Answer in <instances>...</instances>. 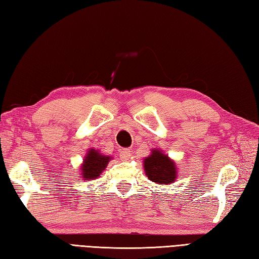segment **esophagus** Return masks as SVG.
I'll use <instances>...</instances> for the list:
<instances>
[{
    "mask_svg": "<svg viewBox=\"0 0 259 259\" xmlns=\"http://www.w3.org/2000/svg\"><path fill=\"white\" fill-rule=\"evenodd\" d=\"M130 156H131L130 149H123V150H121V152H120V158L123 159V160L128 159Z\"/></svg>",
    "mask_w": 259,
    "mask_h": 259,
    "instance_id": "34e87169",
    "label": "esophagus"
}]
</instances>
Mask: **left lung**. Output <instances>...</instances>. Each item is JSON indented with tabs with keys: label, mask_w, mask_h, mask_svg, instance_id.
<instances>
[{
	"label": "left lung",
	"mask_w": 259,
	"mask_h": 259,
	"mask_svg": "<svg viewBox=\"0 0 259 259\" xmlns=\"http://www.w3.org/2000/svg\"><path fill=\"white\" fill-rule=\"evenodd\" d=\"M144 167L149 180L158 185H170L177 178L175 161L159 149L152 150L151 155L145 159Z\"/></svg>",
	"instance_id": "8db88e82"
}]
</instances>
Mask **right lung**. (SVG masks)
<instances>
[{
  "label": "right lung",
  "instance_id": "add662e5",
  "mask_svg": "<svg viewBox=\"0 0 259 259\" xmlns=\"http://www.w3.org/2000/svg\"><path fill=\"white\" fill-rule=\"evenodd\" d=\"M110 160H111L110 156H104L96 149H90L88 151L83 163L81 166L82 178H83V180L96 179L106 169Z\"/></svg>",
  "mask_w": 259,
  "mask_h": 259
}]
</instances>
